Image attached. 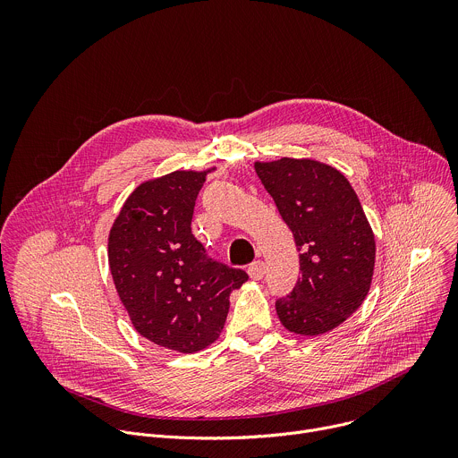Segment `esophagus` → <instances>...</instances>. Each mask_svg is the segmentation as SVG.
<instances>
[{
	"label": "esophagus",
	"instance_id": "esophagus-1",
	"mask_svg": "<svg viewBox=\"0 0 458 458\" xmlns=\"http://www.w3.org/2000/svg\"><path fill=\"white\" fill-rule=\"evenodd\" d=\"M265 274H267V265L263 263V260H253V263L248 267V276L255 281L263 279Z\"/></svg>",
	"mask_w": 458,
	"mask_h": 458
}]
</instances>
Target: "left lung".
Here are the masks:
<instances>
[{
    "label": "left lung",
    "instance_id": "1",
    "mask_svg": "<svg viewBox=\"0 0 458 458\" xmlns=\"http://www.w3.org/2000/svg\"><path fill=\"white\" fill-rule=\"evenodd\" d=\"M301 251V277L276 302L288 332L320 335L364 302L375 268V237L350 181L315 159L255 163Z\"/></svg>",
    "mask_w": 458,
    "mask_h": 458
}]
</instances>
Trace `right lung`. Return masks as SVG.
I'll return each instance as SVG.
<instances>
[{
	"mask_svg": "<svg viewBox=\"0 0 458 458\" xmlns=\"http://www.w3.org/2000/svg\"><path fill=\"white\" fill-rule=\"evenodd\" d=\"M207 172L148 179L128 195L108 235L117 295L140 335L195 353L217 341L230 293L248 276L207 255L191 233L195 199Z\"/></svg>",
	"mask_w": 458,
	"mask_h": 458,
	"instance_id": "1",
	"label": "right lung"
}]
</instances>
